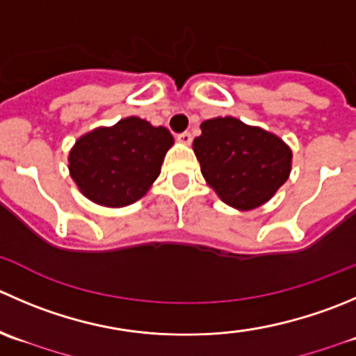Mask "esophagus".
Returning a JSON list of instances; mask_svg holds the SVG:
<instances>
[{
	"instance_id": "obj_1",
	"label": "esophagus",
	"mask_w": 356,
	"mask_h": 356,
	"mask_svg": "<svg viewBox=\"0 0 356 356\" xmlns=\"http://www.w3.org/2000/svg\"><path fill=\"white\" fill-rule=\"evenodd\" d=\"M177 140H179V143H182V144H191V140H193L191 132H182V134H179Z\"/></svg>"
}]
</instances>
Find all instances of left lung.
Returning <instances> with one entry per match:
<instances>
[{
	"instance_id": "left-lung-1",
	"label": "left lung",
	"mask_w": 356,
	"mask_h": 356,
	"mask_svg": "<svg viewBox=\"0 0 356 356\" xmlns=\"http://www.w3.org/2000/svg\"><path fill=\"white\" fill-rule=\"evenodd\" d=\"M200 129L193 149L203 177L233 209H257L289 179L292 151L275 134L233 116L207 120Z\"/></svg>"
}]
</instances>
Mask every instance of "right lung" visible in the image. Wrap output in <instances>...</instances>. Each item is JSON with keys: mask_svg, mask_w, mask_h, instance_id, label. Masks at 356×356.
Segmentation results:
<instances>
[{"mask_svg": "<svg viewBox=\"0 0 356 356\" xmlns=\"http://www.w3.org/2000/svg\"><path fill=\"white\" fill-rule=\"evenodd\" d=\"M172 144L165 127L130 116L79 137L69 153V174L97 205H132L156 181Z\"/></svg>", "mask_w": 356, "mask_h": 356, "instance_id": "1", "label": "right lung"}]
</instances>
